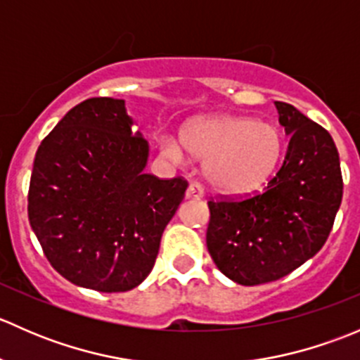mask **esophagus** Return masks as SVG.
<instances>
[{
  "label": "esophagus",
  "mask_w": 360,
  "mask_h": 360,
  "mask_svg": "<svg viewBox=\"0 0 360 360\" xmlns=\"http://www.w3.org/2000/svg\"><path fill=\"white\" fill-rule=\"evenodd\" d=\"M186 197L188 198H202L203 197V188L200 183H190V186H188V191H186Z\"/></svg>",
  "instance_id": "obj_1"
}]
</instances>
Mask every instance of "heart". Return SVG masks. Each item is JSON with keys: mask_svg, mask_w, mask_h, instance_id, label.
<instances>
[{"mask_svg": "<svg viewBox=\"0 0 360 360\" xmlns=\"http://www.w3.org/2000/svg\"><path fill=\"white\" fill-rule=\"evenodd\" d=\"M181 140L162 137L167 158L186 162L188 153L205 162V176L217 191L244 195L264 183L282 155L277 127L244 116H207L186 123Z\"/></svg>", "mask_w": 360, "mask_h": 360, "instance_id": "b5f03b06", "label": "heart"}]
</instances>
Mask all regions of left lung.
Here are the masks:
<instances>
[{"instance_id":"left-lung-1","label":"left lung","mask_w":360,"mask_h":360,"mask_svg":"<svg viewBox=\"0 0 360 360\" xmlns=\"http://www.w3.org/2000/svg\"><path fill=\"white\" fill-rule=\"evenodd\" d=\"M291 136L266 188L245 198H210L207 249L221 274L242 285L285 277L328 240L343 197L331 134L288 103H275Z\"/></svg>"}]
</instances>
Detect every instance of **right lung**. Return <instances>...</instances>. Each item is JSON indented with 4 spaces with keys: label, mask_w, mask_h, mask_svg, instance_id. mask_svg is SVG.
<instances>
[{
    "label": "right lung",
    "mask_w": 360,
    "mask_h": 360,
    "mask_svg": "<svg viewBox=\"0 0 360 360\" xmlns=\"http://www.w3.org/2000/svg\"><path fill=\"white\" fill-rule=\"evenodd\" d=\"M148 141L125 101L92 97L41 141L27 214L53 268L79 288L123 292L153 270L163 230L188 181L144 174Z\"/></svg>",
    "instance_id": "add662e5"
}]
</instances>
